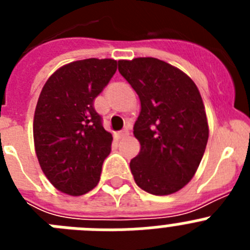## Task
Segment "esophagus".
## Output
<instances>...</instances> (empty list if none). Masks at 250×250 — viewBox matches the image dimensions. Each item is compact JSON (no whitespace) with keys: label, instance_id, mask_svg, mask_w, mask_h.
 <instances>
[{"label":"esophagus","instance_id":"1","mask_svg":"<svg viewBox=\"0 0 250 250\" xmlns=\"http://www.w3.org/2000/svg\"><path fill=\"white\" fill-rule=\"evenodd\" d=\"M127 135H129V130L127 129H124L119 132V138H126Z\"/></svg>","mask_w":250,"mask_h":250}]
</instances>
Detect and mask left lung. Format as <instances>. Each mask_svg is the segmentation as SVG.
<instances>
[{
  "label": "left lung",
  "mask_w": 250,
  "mask_h": 250,
  "mask_svg": "<svg viewBox=\"0 0 250 250\" xmlns=\"http://www.w3.org/2000/svg\"><path fill=\"white\" fill-rule=\"evenodd\" d=\"M118 63L141 104L134 125L141 149L130 161L134 180L152 195L175 193L190 182L207 147L209 129L199 90L179 68L154 57Z\"/></svg>",
  "instance_id": "left-lung-1"
}]
</instances>
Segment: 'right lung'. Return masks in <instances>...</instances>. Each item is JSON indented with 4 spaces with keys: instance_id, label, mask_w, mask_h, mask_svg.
Instances as JSON below:
<instances>
[{
    "instance_id": "1",
    "label": "right lung",
    "mask_w": 250,
    "mask_h": 250,
    "mask_svg": "<svg viewBox=\"0 0 250 250\" xmlns=\"http://www.w3.org/2000/svg\"><path fill=\"white\" fill-rule=\"evenodd\" d=\"M111 59H86L59 68L46 81L34 118L40 167L56 189L83 195L98 185L112 135L94 101L116 72Z\"/></svg>"
}]
</instances>
